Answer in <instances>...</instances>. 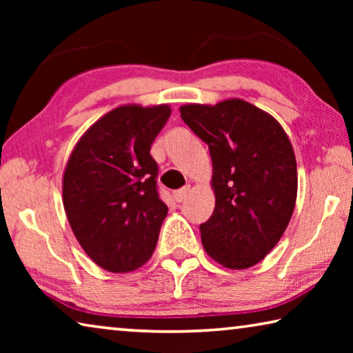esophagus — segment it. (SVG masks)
I'll return each mask as SVG.
<instances>
[{"mask_svg": "<svg viewBox=\"0 0 353 353\" xmlns=\"http://www.w3.org/2000/svg\"><path fill=\"white\" fill-rule=\"evenodd\" d=\"M190 193V187H182L181 190H177L174 193V198L177 202H183L185 199H187V196Z\"/></svg>", "mask_w": 353, "mask_h": 353, "instance_id": "esophagus-1", "label": "esophagus"}]
</instances>
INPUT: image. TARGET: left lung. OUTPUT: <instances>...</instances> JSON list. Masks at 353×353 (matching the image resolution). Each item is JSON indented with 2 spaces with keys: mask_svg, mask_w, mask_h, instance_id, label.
<instances>
[{
  "mask_svg": "<svg viewBox=\"0 0 353 353\" xmlns=\"http://www.w3.org/2000/svg\"><path fill=\"white\" fill-rule=\"evenodd\" d=\"M183 123L207 143L214 210L199 225L207 254L230 270L265 259L288 225L297 194L292 146L282 126L241 99L181 107Z\"/></svg>",
  "mask_w": 353,
  "mask_h": 353,
  "instance_id": "8db88e82",
  "label": "left lung"
}]
</instances>
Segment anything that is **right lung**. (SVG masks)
<instances>
[{
  "label": "right lung",
  "mask_w": 353,
  "mask_h": 353,
  "mask_svg": "<svg viewBox=\"0 0 353 353\" xmlns=\"http://www.w3.org/2000/svg\"><path fill=\"white\" fill-rule=\"evenodd\" d=\"M168 105H123L98 119L71 152L63 207L87 255L110 272L151 259L168 207L160 199L151 145Z\"/></svg>",
  "instance_id": "1"
}]
</instances>
